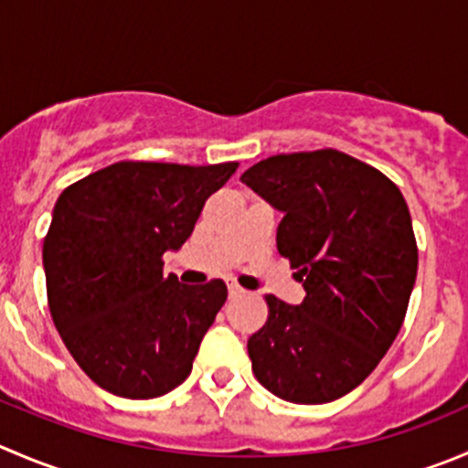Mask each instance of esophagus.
Returning a JSON list of instances; mask_svg holds the SVG:
<instances>
[{"label": "esophagus", "mask_w": 468, "mask_h": 468, "mask_svg": "<svg viewBox=\"0 0 468 468\" xmlns=\"http://www.w3.org/2000/svg\"><path fill=\"white\" fill-rule=\"evenodd\" d=\"M229 294H230V299H235V297H242V294H244V290L239 288L238 283H229Z\"/></svg>", "instance_id": "34e87169"}]
</instances>
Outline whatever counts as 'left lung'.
I'll list each match as a JSON object with an SVG mask.
<instances>
[{
  "instance_id": "left-lung-1",
  "label": "left lung",
  "mask_w": 468,
  "mask_h": 468,
  "mask_svg": "<svg viewBox=\"0 0 468 468\" xmlns=\"http://www.w3.org/2000/svg\"><path fill=\"white\" fill-rule=\"evenodd\" d=\"M244 185L283 212L276 249L297 270V306L267 294L247 349L258 382L297 405L359 387L405 322L419 270L410 207L396 183L334 148L258 162Z\"/></svg>"
}]
</instances>
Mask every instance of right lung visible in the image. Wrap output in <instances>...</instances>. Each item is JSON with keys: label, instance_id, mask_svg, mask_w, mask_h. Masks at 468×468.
<instances>
[{"label": "right lung", "instance_id": "right-lung-1", "mask_svg": "<svg viewBox=\"0 0 468 468\" xmlns=\"http://www.w3.org/2000/svg\"><path fill=\"white\" fill-rule=\"evenodd\" d=\"M235 169L116 162L58 197L43 242L49 313L72 359L104 391L148 400L192 373L229 290L221 279L178 283L162 274V256L183 247Z\"/></svg>", "mask_w": 468, "mask_h": 468}]
</instances>
